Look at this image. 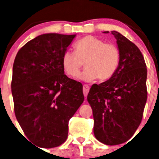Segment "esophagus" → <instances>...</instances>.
I'll return each mask as SVG.
<instances>
[{
  "mask_svg": "<svg viewBox=\"0 0 159 159\" xmlns=\"http://www.w3.org/2000/svg\"><path fill=\"white\" fill-rule=\"evenodd\" d=\"M83 92H84V96L87 97V95H88V92H89V86L87 85V84H84V86H83Z\"/></svg>",
  "mask_w": 159,
  "mask_h": 159,
  "instance_id": "esophagus-1",
  "label": "esophagus"
}]
</instances>
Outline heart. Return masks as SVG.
Wrapping results in <instances>:
<instances>
[{"label":"heart","mask_w":159,"mask_h":159,"mask_svg":"<svg viewBox=\"0 0 159 159\" xmlns=\"http://www.w3.org/2000/svg\"><path fill=\"white\" fill-rule=\"evenodd\" d=\"M74 48L75 53L67 50L61 60L63 70L67 76H78L84 63L86 69L80 79L87 82L96 78L99 81H106L117 71L120 52L113 43H106L99 38L87 36L75 42Z\"/></svg>","instance_id":"obj_1"}]
</instances>
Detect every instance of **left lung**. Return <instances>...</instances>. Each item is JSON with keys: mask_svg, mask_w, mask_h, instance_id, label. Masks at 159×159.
Segmentation results:
<instances>
[{"mask_svg": "<svg viewBox=\"0 0 159 159\" xmlns=\"http://www.w3.org/2000/svg\"><path fill=\"white\" fill-rule=\"evenodd\" d=\"M111 34L120 52L119 65L111 78L92 85L88 101L93 112L95 138L114 146L130 139L141 123L147 99V70L139 48L116 31Z\"/></svg>", "mask_w": 159, "mask_h": 159, "instance_id": "obj_1", "label": "left lung"}]
</instances>
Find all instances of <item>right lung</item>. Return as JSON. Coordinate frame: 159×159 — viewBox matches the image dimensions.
Here are the masks:
<instances>
[{
	"mask_svg": "<svg viewBox=\"0 0 159 159\" xmlns=\"http://www.w3.org/2000/svg\"><path fill=\"white\" fill-rule=\"evenodd\" d=\"M75 35H40L20 49L12 67L14 111L25 135L44 148L66 141L68 122L84 102L81 83L64 74L63 54Z\"/></svg>",
	"mask_w": 159,
	"mask_h": 159,
	"instance_id": "obj_1",
	"label": "right lung"
}]
</instances>
